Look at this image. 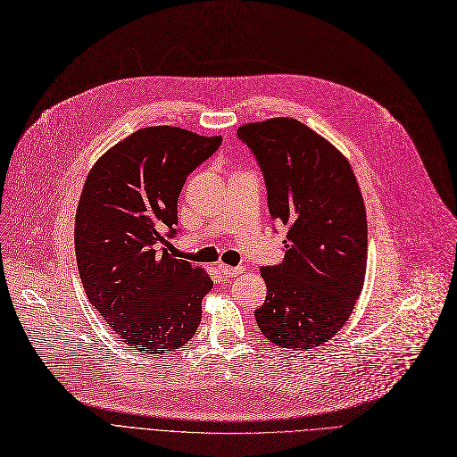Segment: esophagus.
Instances as JSON below:
<instances>
[{"label": "esophagus", "instance_id": "esophagus-1", "mask_svg": "<svg viewBox=\"0 0 457 457\" xmlns=\"http://www.w3.org/2000/svg\"><path fill=\"white\" fill-rule=\"evenodd\" d=\"M220 269V272L226 276V278H235V276H238V274H243V267H228V265H220L219 267Z\"/></svg>", "mask_w": 457, "mask_h": 457}]
</instances>
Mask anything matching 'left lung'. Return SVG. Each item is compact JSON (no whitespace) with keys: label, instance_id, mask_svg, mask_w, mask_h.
<instances>
[{"label":"left lung","instance_id":"8db88e82","mask_svg":"<svg viewBox=\"0 0 457 457\" xmlns=\"http://www.w3.org/2000/svg\"><path fill=\"white\" fill-rule=\"evenodd\" d=\"M267 183L272 220L289 228L285 257L262 267L267 300L255 309L265 337L307 350L350 319L367 270V212L348 159L295 118L237 129Z\"/></svg>","mask_w":457,"mask_h":457}]
</instances>
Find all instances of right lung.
Returning a JSON list of instances; mask_svg holds the SVG:
<instances>
[{"label":"right lung","instance_id":"1","mask_svg":"<svg viewBox=\"0 0 457 457\" xmlns=\"http://www.w3.org/2000/svg\"><path fill=\"white\" fill-rule=\"evenodd\" d=\"M222 137L144 128L104 154L85 181L76 212V257L87 298L128 346L168 353L202 322L212 281L164 246L178 226L187 176Z\"/></svg>","mask_w":457,"mask_h":457}]
</instances>
